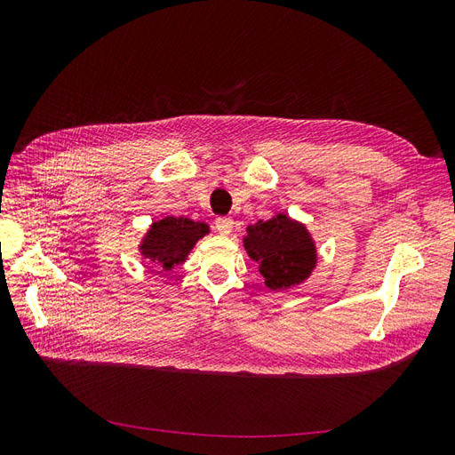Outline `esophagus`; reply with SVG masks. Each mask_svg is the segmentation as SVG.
Wrapping results in <instances>:
<instances>
[{
  "mask_svg": "<svg viewBox=\"0 0 455 455\" xmlns=\"http://www.w3.org/2000/svg\"><path fill=\"white\" fill-rule=\"evenodd\" d=\"M214 226L220 233H222V235H229V233L233 231V220L228 216H220V218H216Z\"/></svg>",
  "mask_w": 455,
  "mask_h": 455,
  "instance_id": "34e87169",
  "label": "esophagus"
}]
</instances>
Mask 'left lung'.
Here are the masks:
<instances>
[{
  "mask_svg": "<svg viewBox=\"0 0 455 455\" xmlns=\"http://www.w3.org/2000/svg\"><path fill=\"white\" fill-rule=\"evenodd\" d=\"M243 246L269 291H288L306 283L316 267V244L306 224L284 212L246 228Z\"/></svg>",
  "mask_w": 455,
  "mask_h": 455,
  "instance_id": "obj_1",
  "label": "left lung"
}]
</instances>
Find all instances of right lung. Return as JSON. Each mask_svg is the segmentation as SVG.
<instances>
[{"label":"right lung","instance_id":"1","mask_svg":"<svg viewBox=\"0 0 455 455\" xmlns=\"http://www.w3.org/2000/svg\"><path fill=\"white\" fill-rule=\"evenodd\" d=\"M211 228L184 216H164L156 220L140 239L139 252L142 261H149L163 271L182 266L199 239L209 235Z\"/></svg>","mask_w":455,"mask_h":455}]
</instances>
